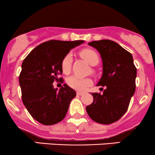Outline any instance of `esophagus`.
<instances>
[{
	"label": "esophagus",
	"mask_w": 155,
	"mask_h": 155,
	"mask_svg": "<svg viewBox=\"0 0 155 155\" xmlns=\"http://www.w3.org/2000/svg\"><path fill=\"white\" fill-rule=\"evenodd\" d=\"M76 94H77L78 95H82L83 94H84V92H76Z\"/></svg>",
	"instance_id": "34e87169"
}]
</instances>
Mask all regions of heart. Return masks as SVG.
<instances>
[{
  "instance_id": "obj_1",
  "label": "heart",
  "mask_w": 155,
  "mask_h": 155,
  "mask_svg": "<svg viewBox=\"0 0 155 155\" xmlns=\"http://www.w3.org/2000/svg\"><path fill=\"white\" fill-rule=\"evenodd\" d=\"M81 58L88 62L90 65H95L98 63L99 57L97 53L93 49H84L80 52ZM73 62V55L71 52L67 53L61 60V68L64 74H68L71 72ZM67 84L70 87L79 91L86 90L92 84V80L89 78H81L73 76L67 79Z\"/></svg>"
}]
</instances>
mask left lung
Masks as SVG:
<instances>
[{"label": "left lung", "mask_w": 155, "mask_h": 155, "mask_svg": "<svg viewBox=\"0 0 155 155\" xmlns=\"http://www.w3.org/2000/svg\"><path fill=\"white\" fill-rule=\"evenodd\" d=\"M100 52L103 75L97 86L105 87L103 94L92 93L93 102L86 107L90 118L97 123L109 124L127 111L136 90L137 70L129 51L111 40L88 44Z\"/></svg>", "instance_id": "1"}]
</instances>
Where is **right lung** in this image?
I'll list each match as a JSON object with an SVG mask.
<instances>
[{"instance_id":"obj_1","label":"right lung","mask_w":155,"mask_h":155,"mask_svg":"<svg viewBox=\"0 0 155 155\" xmlns=\"http://www.w3.org/2000/svg\"><path fill=\"white\" fill-rule=\"evenodd\" d=\"M83 42L48 41L33 49L23 60L19 76L22 100L30 114L41 124L52 125L65 118L76 93L66 84L59 91L52 84L63 82V78H58L63 73L61 60Z\"/></svg>"}]
</instances>
